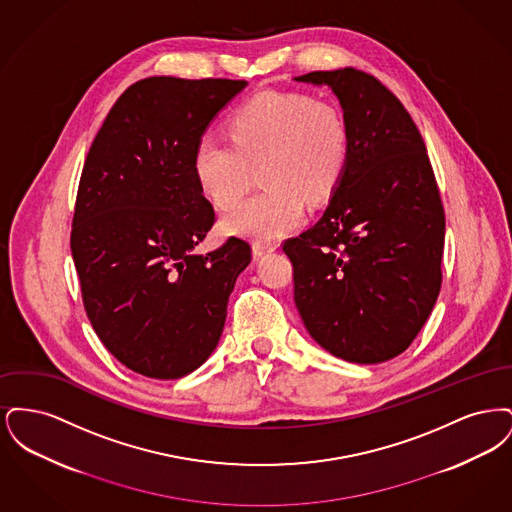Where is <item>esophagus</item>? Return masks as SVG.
I'll return each instance as SVG.
<instances>
[{
  "mask_svg": "<svg viewBox=\"0 0 512 512\" xmlns=\"http://www.w3.org/2000/svg\"><path fill=\"white\" fill-rule=\"evenodd\" d=\"M276 251V244H265V242H255L253 244V257L259 259V257H265L268 253Z\"/></svg>",
  "mask_w": 512,
  "mask_h": 512,
  "instance_id": "34e87169",
  "label": "esophagus"
}]
</instances>
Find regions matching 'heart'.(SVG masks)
<instances>
[{"instance_id": "1", "label": "heart", "mask_w": 512, "mask_h": 512, "mask_svg": "<svg viewBox=\"0 0 512 512\" xmlns=\"http://www.w3.org/2000/svg\"><path fill=\"white\" fill-rule=\"evenodd\" d=\"M232 144L203 134L195 144V182L215 207H234L251 169H261V194L245 199L222 226L253 242L274 244L305 220V197L324 201L336 190L349 157L340 107L297 92L257 94L230 119Z\"/></svg>"}]
</instances>
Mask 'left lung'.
I'll return each mask as SVG.
<instances>
[{
    "label": "left lung",
    "instance_id": "left-lung-1",
    "mask_svg": "<svg viewBox=\"0 0 512 512\" xmlns=\"http://www.w3.org/2000/svg\"><path fill=\"white\" fill-rule=\"evenodd\" d=\"M340 99L349 157L315 226L284 244L293 299L320 347L374 365L403 353L441 288L445 215L424 140L372 74L345 67L295 76Z\"/></svg>",
    "mask_w": 512,
    "mask_h": 512
}]
</instances>
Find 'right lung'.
I'll list each match as a JSON object with an SVG mask.
<instances>
[{
  "mask_svg": "<svg viewBox=\"0 0 512 512\" xmlns=\"http://www.w3.org/2000/svg\"><path fill=\"white\" fill-rule=\"evenodd\" d=\"M245 80L151 76L109 111L88 151L71 251L99 340L130 370L174 380L219 345L228 297L251 247L228 238L194 253L215 222L195 144Z\"/></svg>",
  "mask_w": 512,
  "mask_h": 512,
  "instance_id": "right-lung-1",
  "label": "right lung"
}]
</instances>
